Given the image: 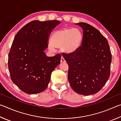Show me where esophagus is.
I'll return each instance as SVG.
<instances>
[{
    "label": "esophagus",
    "mask_w": 121,
    "mask_h": 121,
    "mask_svg": "<svg viewBox=\"0 0 121 121\" xmlns=\"http://www.w3.org/2000/svg\"><path fill=\"white\" fill-rule=\"evenodd\" d=\"M65 62V59H64V58H63V56H61V62Z\"/></svg>",
    "instance_id": "1"
}]
</instances>
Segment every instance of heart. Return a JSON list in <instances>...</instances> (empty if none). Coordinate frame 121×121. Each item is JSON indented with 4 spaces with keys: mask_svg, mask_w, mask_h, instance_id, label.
Returning <instances> with one entry per match:
<instances>
[{
    "mask_svg": "<svg viewBox=\"0 0 121 121\" xmlns=\"http://www.w3.org/2000/svg\"><path fill=\"white\" fill-rule=\"evenodd\" d=\"M83 34L79 29L64 28L53 32L48 44L50 50L61 48L63 52L72 54L79 50L82 43Z\"/></svg>",
    "mask_w": 121,
    "mask_h": 121,
    "instance_id": "1",
    "label": "heart"
}]
</instances>
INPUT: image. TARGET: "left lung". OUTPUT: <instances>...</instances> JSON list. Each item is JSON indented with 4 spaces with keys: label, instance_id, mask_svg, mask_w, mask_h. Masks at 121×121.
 I'll list each match as a JSON object with an SVG mask.
<instances>
[{
    "label": "left lung",
    "instance_id": "1",
    "mask_svg": "<svg viewBox=\"0 0 121 121\" xmlns=\"http://www.w3.org/2000/svg\"><path fill=\"white\" fill-rule=\"evenodd\" d=\"M83 30L79 50L63 56L69 66L68 81L73 91L84 95H94L109 79L112 54L106 38L93 26L76 23Z\"/></svg>",
    "mask_w": 121,
    "mask_h": 121
}]
</instances>
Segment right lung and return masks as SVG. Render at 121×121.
Here are the masks:
<instances>
[{"label": "right lung", "mask_w": 121, "mask_h": 121, "mask_svg": "<svg viewBox=\"0 0 121 121\" xmlns=\"http://www.w3.org/2000/svg\"><path fill=\"white\" fill-rule=\"evenodd\" d=\"M56 20L30 22L14 37L9 54V71L12 82L28 94L44 91L50 83L51 73L60 63L61 55L47 56L44 51Z\"/></svg>", "instance_id": "1"}]
</instances>
